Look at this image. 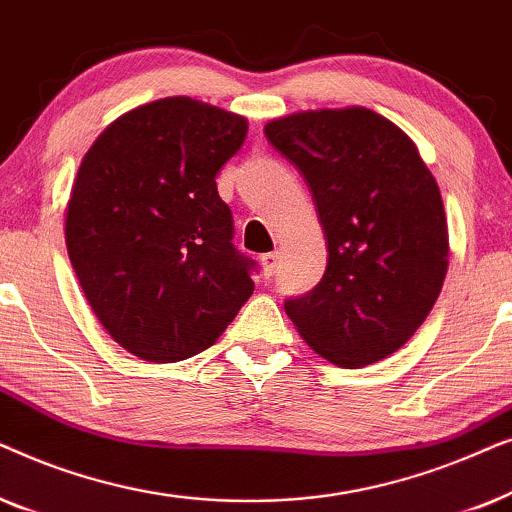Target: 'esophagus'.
I'll list each match as a JSON object with an SVG mask.
<instances>
[{"mask_svg": "<svg viewBox=\"0 0 512 512\" xmlns=\"http://www.w3.org/2000/svg\"><path fill=\"white\" fill-rule=\"evenodd\" d=\"M261 265H263V272L265 277H272L279 268V254H263L261 256Z\"/></svg>", "mask_w": 512, "mask_h": 512, "instance_id": "34e87169", "label": "esophagus"}]
</instances>
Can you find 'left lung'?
<instances>
[{
  "label": "left lung",
  "instance_id": "1",
  "mask_svg": "<svg viewBox=\"0 0 512 512\" xmlns=\"http://www.w3.org/2000/svg\"><path fill=\"white\" fill-rule=\"evenodd\" d=\"M265 137L310 188L328 244L321 282L284 310L342 368L387 359L429 317L447 272L438 184L401 128L363 107L277 118Z\"/></svg>",
  "mask_w": 512,
  "mask_h": 512
}]
</instances>
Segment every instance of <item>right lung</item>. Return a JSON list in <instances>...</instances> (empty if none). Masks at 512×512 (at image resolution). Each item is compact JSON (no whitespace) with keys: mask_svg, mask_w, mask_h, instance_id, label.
I'll return each instance as SVG.
<instances>
[{"mask_svg":"<svg viewBox=\"0 0 512 512\" xmlns=\"http://www.w3.org/2000/svg\"><path fill=\"white\" fill-rule=\"evenodd\" d=\"M247 121L191 97H165L95 139L72 186L69 261L107 333L153 363L212 347L254 293L256 261L233 244L216 174Z\"/></svg>","mask_w":512,"mask_h":512,"instance_id":"right-lung-1","label":"right lung"}]
</instances>
